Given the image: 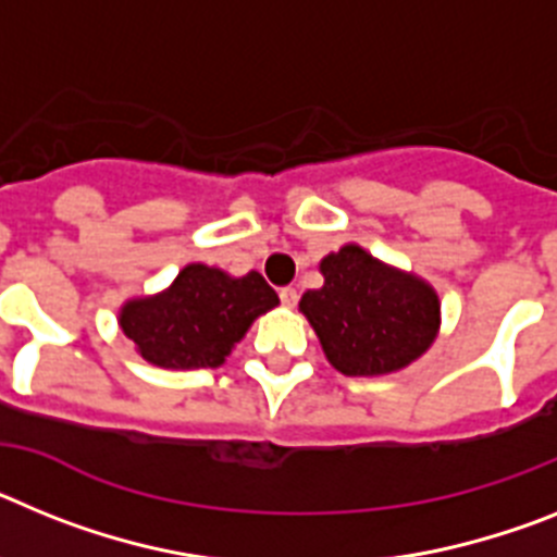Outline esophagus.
<instances>
[{
  "instance_id": "34e87169",
  "label": "esophagus",
  "mask_w": 557,
  "mask_h": 557,
  "mask_svg": "<svg viewBox=\"0 0 557 557\" xmlns=\"http://www.w3.org/2000/svg\"><path fill=\"white\" fill-rule=\"evenodd\" d=\"M280 299H283L285 308H294V306H297V299H299L297 288H292V285H288V288H280Z\"/></svg>"
}]
</instances>
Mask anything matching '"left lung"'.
Wrapping results in <instances>:
<instances>
[{
	"mask_svg": "<svg viewBox=\"0 0 557 557\" xmlns=\"http://www.w3.org/2000/svg\"><path fill=\"white\" fill-rule=\"evenodd\" d=\"M322 288L302 294L306 313L333 370L386 375L418 361L440 333V297L412 272L345 244L319 260Z\"/></svg>",
	"mask_w": 557,
	"mask_h": 557,
	"instance_id": "1",
	"label": "left lung"
}]
</instances>
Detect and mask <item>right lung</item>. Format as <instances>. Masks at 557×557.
Masks as SVG:
<instances>
[{
	"mask_svg": "<svg viewBox=\"0 0 557 557\" xmlns=\"http://www.w3.org/2000/svg\"><path fill=\"white\" fill-rule=\"evenodd\" d=\"M277 306L258 272L232 277L215 265L187 263L159 294L125 299L117 322L148 364L201 370L224 364L251 322Z\"/></svg>",
	"mask_w": 557,
	"mask_h": 557,
	"instance_id": "1",
	"label": "right lung"
}]
</instances>
